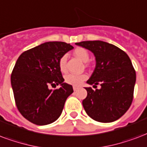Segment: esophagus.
<instances>
[{
	"instance_id": "obj_1",
	"label": "esophagus",
	"mask_w": 147,
	"mask_h": 147,
	"mask_svg": "<svg viewBox=\"0 0 147 147\" xmlns=\"http://www.w3.org/2000/svg\"><path fill=\"white\" fill-rule=\"evenodd\" d=\"M73 89H74V91H76V90H78V89H79V88H78V87H77V86H74V87H73Z\"/></svg>"
}]
</instances>
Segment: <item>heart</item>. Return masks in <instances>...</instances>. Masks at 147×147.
Here are the masks:
<instances>
[{
  "label": "heart",
  "mask_w": 147,
  "mask_h": 147,
  "mask_svg": "<svg viewBox=\"0 0 147 147\" xmlns=\"http://www.w3.org/2000/svg\"><path fill=\"white\" fill-rule=\"evenodd\" d=\"M74 55L82 62H88L89 60V53L88 50L82 47H78L74 49ZM67 55H63L59 60V67L62 72H64L67 69ZM88 78L86 74H69L65 76V81L70 85L79 86Z\"/></svg>",
  "instance_id": "b5f03b06"
}]
</instances>
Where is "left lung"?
<instances>
[{
	"mask_svg": "<svg viewBox=\"0 0 147 147\" xmlns=\"http://www.w3.org/2000/svg\"><path fill=\"white\" fill-rule=\"evenodd\" d=\"M76 45L94 53L96 67L88 84L101 89L85 88L82 101L89 116L100 122L119 119L127 111L133 99L136 71L129 57L119 47L103 41H84Z\"/></svg>",
	"mask_w": 147,
	"mask_h": 147,
	"instance_id": "obj_1",
	"label": "left lung"
}]
</instances>
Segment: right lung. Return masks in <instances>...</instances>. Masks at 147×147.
Here are the masks:
<instances>
[{"label": "right lung", "instance_id": "1", "mask_svg": "<svg viewBox=\"0 0 147 147\" xmlns=\"http://www.w3.org/2000/svg\"><path fill=\"white\" fill-rule=\"evenodd\" d=\"M63 42H48L20 55L11 76L16 106L22 116L38 125L60 116L67 98L74 92L59 67L60 57L73 49ZM60 84L58 89L49 87Z\"/></svg>", "mask_w": 147, "mask_h": 147}]
</instances>
